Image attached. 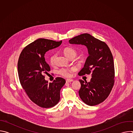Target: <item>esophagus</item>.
Wrapping results in <instances>:
<instances>
[{
	"mask_svg": "<svg viewBox=\"0 0 133 133\" xmlns=\"http://www.w3.org/2000/svg\"><path fill=\"white\" fill-rule=\"evenodd\" d=\"M72 81H73L72 79H66V83H70V82H71Z\"/></svg>",
	"mask_w": 133,
	"mask_h": 133,
	"instance_id": "esophagus-1",
	"label": "esophagus"
}]
</instances>
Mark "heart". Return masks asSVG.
Here are the masks:
<instances>
[{
  "instance_id": "obj_1",
  "label": "heart",
  "mask_w": 133,
  "mask_h": 133,
  "mask_svg": "<svg viewBox=\"0 0 133 133\" xmlns=\"http://www.w3.org/2000/svg\"><path fill=\"white\" fill-rule=\"evenodd\" d=\"M64 52L65 55L68 58H70L72 57H75V56L77 55V51L75 49L71 47H66L64 50ZM56 57V55L55 54H54L51 55L49 59L50 64L51 65H54L55 64V59ZM75 71V69L72 68L70 69L66 68H62L60 69L58 71L59 74L63 76L64 77H69L71 76V74L72 72Z\"/></svg>"
}]
</instances>
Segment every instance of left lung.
<instances>
[{
	"label": "left lung",
	"mask_w": 133,
	"mask_h": 133,
	"mask_svg": "<svg viewBox=\"0 0 133 133\" xmlns=\"http://www.w3.org/2000/svg\"><path fill=\"white\" fill-rule=\"evenodd\" d=\"M71 44L87 47L89 56L78 75L91 74L90 82L79 80V95L87 105L95 106L103 102L109 96L115 82L113 57L107 45L89 34H83L69 41Z\"/></svg>",
	"instance_id": "1"
}]
</instances>
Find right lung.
<instances>
[{
  "instance_id": "add662e5",
  "label": "right lung",
  "mask_w": 133,
  "mask_h": 133,
  "mask_svg": "<svg viewBox=\"0 0 133 133\" xmlns=\"http://www.w3.org/2000/svg\"><path fill=\"white\" fill-rule=\"evenodd\" d=\"M62 41L39 38L26 46L18 62V73L21 84L30 99L42 108L55 106L60 100V91L66 83L57 77L52 83L45 80V75L50 70L45 54L59 46Z\"/></svg>"
}]
</instances>
